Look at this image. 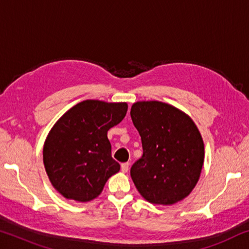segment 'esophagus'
Instances as JSON below:
<instances>
[{"label": "esophagus", "instance_id": "34e87169", "mask_svg": "<svg viewBox=\"0 0 249 249\" xmlns=\"http://www.w3.org/2000/svg\"><path fill=\"white\" fill-rule=\"evenodd\" d=\"M128 168H129V163L128 162H124L121 165V170L123 172H127L128 171Z\"/></svg>", "mask_w": 249, "mask_h": 249}]
</instances>
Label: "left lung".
Listing matches in <instances>:
<instances>
[{
    "label": "left lung",
    "instance_id": "obj_1",
    "mask_svg": "<svg viewBox=\"0 0 249 249\" xmlns=\"http://www.w3.org/2000/svg\"><path fill=\"white\" fill-rule=\"evenodd\" d=\"M130 116L142 145V156L130 168L135 187L153 204L183 200L199 181L204 161L203 140L195 122L159 101L134 103Z\"/></svg>",
    "mask_w": 249,
    "mask_h": 249
}]
</instances>
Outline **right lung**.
Returning <instances> with one entry per match:
<instances>
[{
  "label": "right lung",
  "instance_id": "right-lung-1",
  "mask_svg": "<svg viewBox=\"0 0 249 249\" xmlns=\"http://www.w3.org/2000/svg\"><path fill=\"white\" fill-rule=\"evenodd\" d=\"M127 103L86 100L68 109L50 129L43 149L53 187L66 199L88 202L120 171L112 158L107 130L121 123Z\"/></svg>",
  "mask_w": 249,
  "mask_h": 249
}]
</instances>
